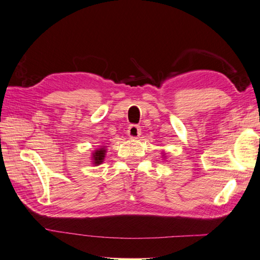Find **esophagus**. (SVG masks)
Here are the masks:
<instances>
[{
    "label": "esophagus",
    "instance_id": "esophagus-1",
    "mask_svg": "<svg viewBox=\"0 0 260 260\" xmlns=\"http://www.w3.org/2000/svg\"><path fill=\"white\" fill-rule=\"evenodd\" d=\"M141 134V129L140 126L136 125V124H131L128 129V136L130 138H138Z\"/></svg>",
    "mask_w": 260,
    "mask_h": 260
}]
</instances>
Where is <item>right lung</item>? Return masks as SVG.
<instances>
[{"label":"right lung","instance_id":"right-lung-1","mask_svg":"<svg viewBox=\"0 0 260 260\" xmlns=\"http://www.w3.org/2000/svg\"><path fill=\"white\" fill-rule=\"evenodd\" d=\"M105 153H106V150L105 149H99V150H96L94 154H92V158H94V163L95 164H101L102 161H103V159H104V157H105Z\"/></svg>","mask_w":260,"mask_h":260}]
</instances>
